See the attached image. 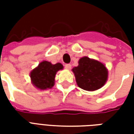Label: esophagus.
<instances>
[{"mask_svg":"<svg viewBox=\"0 0 134 134\" xmlns=\"http://www.w3.org/2000/svg\"><path fill=\"white\" fill-rule=\"evenodd\" d=\"M71 67H72V66H71V64H66L64 65V67H65L66 70H70V69H71Z\"/></svg>","mask_w":134,"mask_h":134,"instance_id":"obj_1","label":"esophagus"}]
</instances>
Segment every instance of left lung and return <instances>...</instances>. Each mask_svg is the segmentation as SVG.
<instances>
[{"label":"left lung","instance_id":"obj_1","mask_svg":"<svg viewBox=\"0 0 134 134\" xmlns=\"http://www.w3.org/2000/svg\"><path fill=\"white\" fill-rule=\"evenodd\" d=\"M72 71L78 87L87 91H95L101 88L108 77V70L105 65L87 57L80 59L78 66L73 67Z\"/></svg>","mask_w":134,"mask_h":134}]
</instances>
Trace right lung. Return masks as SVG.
Masks as SVG:
<instances>
[{
	"label": "right lung",
	"mask_w": 134,
	"mask_h": 134,
	"mask_svg": "<svg viewBox=\"0 0 134 134\" xmlns=\"http://www.w3.org/2000/svg\"><path fill=\"white\" fill-rule=\"evenodd\" d=\"M62 70L63 65L61 63L53 64L50 62L42 61L31 71V82L38 90L50 89L54 85L56 74Z\"/></svg>",
	"instance_id": "add662e5"
}]
</instances>
